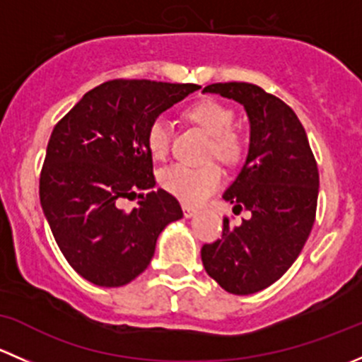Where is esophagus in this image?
Returning a JSON list of instances; mask_svg holds the SVG:
<instances>
[{
  "instance_id": "obj_1",
  "label": "esophagus",
  "mask_w": 362,
  "mask_h": 362,
  "mask_svg": "<svg viewBox=\"0 0 362 362\" xmlns=\"http://www.w3.org/2000/svg\"><path fill=\"white\" fill-rule=\"evenodd\" d=\"M182 210H184V217H187V218H191L192 215H196V208H192V206H189V204H182Z\"/></svg>"
}]
</instances>
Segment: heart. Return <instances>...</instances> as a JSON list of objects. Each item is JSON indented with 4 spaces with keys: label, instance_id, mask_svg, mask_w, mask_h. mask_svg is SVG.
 <instances>
[{
    "label": "heart",
    "instance_id": "1",
    "mask_svg": "<svg viewBox=\"0 0 362 362\" xmlns=\"http://www.w3.org/2000/svg\"><path fill=\"white\" fill-rule=\"evenodd\" d=\"M189 120L198 124L206 134L211 136L208 156H215L224 163L233 164L242 156V140L233 131L235 112L224 103L215 100H203L185 112ZM171 140V129L166 119L159 117L148 126L147 147L154 159H163L168 154ZM222 170L214 163L202 166L189 164H171L159 173V184L182 203L199 204L208 196L214 194L222 185Z\"/></svg>",
    "mask_w": 362,
    "mask_h": 362
}]
</instances>
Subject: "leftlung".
I'll return each instance as SVG.
<instances>
[{"label": "left lung", "mask_w": 362, "mask_h": 362, "mask_svg": "<svg viewBox=\"0 0 362 362\" xmlns=\"http://www.w3.org/2000/svg\"><path fill=\"white\" fill-rule=\"evenodd\" d=\"M203 93L235 100L249 117V154L222 198L252 217L240 226L224 218L222 238L203 245L202 261L224 291L254 294L275 284L305 247L315 222L319 170L305 127L282 100L245 82L211 83Z\"/></svg>", "instance_id": "obj_1"}]
</instances>
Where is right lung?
I'll return each instance as SVG.
<instances>
[{
	"mask_svg": "<svg viewBox=\"0 0 362 362\" xmlns=\"http://www.w3.org/2000/svg\"><path fill=\"white\" fill-rule=\"evenodd\" d=\"M202 89L196 83L110 80L83 94L54 127L40 175V203L73 269L100 287H120L151 264L160 231L184 217L154 189L148 126ZM141 190H148L141 195ZM141 198L124 212V197Z\"/></svg>",
	"mask_w": 362,
	"mask_h": 362,
	"instance_id": "obj_1",
	"label": "right lung"
}]
</instances>
